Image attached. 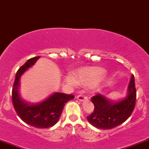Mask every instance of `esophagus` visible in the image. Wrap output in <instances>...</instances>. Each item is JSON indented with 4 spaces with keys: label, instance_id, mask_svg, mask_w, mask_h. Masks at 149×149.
I'll list each match as a JSON object with an SVG mask.
<instances>
[{
    "label": "esophagus",
    "instance_id": "1",
    "mask_svg": "<svg viewBox=\"0 0 149 149\" xmlns=\"http://www.w3.org/2000/svg\"><path fill=\"white\" fill-rule=\"evenodd\" d=\"M77 99L79 101H83V100H85V99H87V97H86L85 94H79V95L77 96Z\"/></svg>",
    "mask_w": 149,
    "mask_h": 149
}]
</instances>
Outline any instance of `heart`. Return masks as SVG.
Returning a JSON list of instances; mask_svg holds the SVG:
<instances>
[{"instance_id":"1","label":"heart","mask_w":149,"mask_h":149,"mask_svg":"<svg viewBox=\"0 0 149 149\" xmlns=\"http://www.w3.org/2000/svg\"><path fill=\"white\" fill-rule=\"evenodd\" d=\"M104 74L105 71L103 69L99 68H83L77 72L74 76V79L72 77H69L68 81L73 84H74L76 81L79 84L91 85L100 80L101 78L104 76Z\"/></svg>"}]
</instances>
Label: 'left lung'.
<instances>
[{"instance_id":"1","label":"left lung","mask_w":149,"mask_h":149,"mask_svg":"<svg viewBox=\"0 0 149 149\" xmlns=\"http://www.w3.org/2000/svg\"><path fill=\"white\" fill-rule=\"evenodd\" d=\"M136 89L132 75L128 87V96L119 102L108 100L105 96L97 94L91 98L94 104L93 112L87 116L92 126L101 129H111L119 126L128 119L134 109Z\"/></svg>"}]
</instances>
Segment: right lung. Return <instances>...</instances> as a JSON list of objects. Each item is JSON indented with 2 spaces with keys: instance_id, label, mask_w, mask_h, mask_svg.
I'll return each instance as SVG.
<instances>
[{
  "instance_id": "obj_1",
  "label": "right lung",
  "mask_w": 149,
  "mask_h": 149,
  "mask_svg": "<svg viewBox=\"0 0 149 149\" xmlns=\"http://www.w3.org/2000/svg\"><path fill=\"white\" fill-rule=\"evenodd\" d=\"M39 58L40 57H35L29 59L17 71L12 89V101L14 109L22 121L33 127L47 129L57 122L65 104L74 99V96L71 94L55 92L46 100L37 104L27 102L20 97L18 91L20 76Z\"/></svg>"
}]
</instances>
